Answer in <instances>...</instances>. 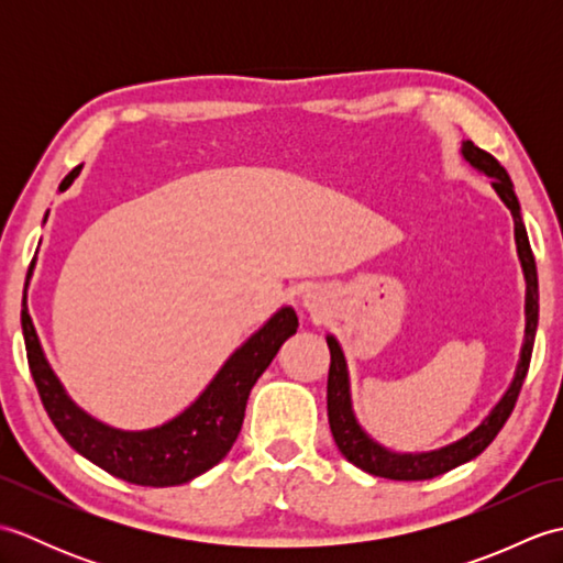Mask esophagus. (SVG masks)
I'll return each mask as SVG.
<instances>
[{"label":"esophagus","mask_w":563,"mask_h":563,"mask_svg":"<svg viewBox=\"0 0 563 563\" xmlns=\"http://www.w3.org/2000/svg\"><path fill=\"white\" fill-rule=\"evenodd\" d=\"M305 307H309V309H312V297H309V295L305 297Z\"/></svg>","instance_id":"1"}]
</instances>
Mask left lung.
Masks as SVG:
<instances>
[{
	"label": "left lung",
	"mask_w": 563,
	"mask_h": 563,
	"mask_svg": "<svg viewBox=\"0 0 563 563\" xmlns=\"http://www.w3.org/2000/svg\"><path fill=\"white\" fill-rule=\"evenodd\" d=\"M460 154L472 169L492 178L496 196L504 200V206L512 214V224H516V249H518V261L525 275V336L520 345V361L516 365V375H512L508 389L500 394V399L494 404V409L488 411L482 421L470 430V433H464L462 438L452 440L448 445L435 448V450L397 452L377 442L361 426V421H357V416L353 411V397H351L349 361H345L339 339L333 336V333H327V343L331 351V367H329V382H327V409H329L331 435L336 440V445L345 460L355 466H361V470L367 474L382 476V479H394V482L433 479V476L445 474L454 470V466L479 457V454L492 445V440L498 435V430L508 421L512 406L518 401L525 375H528V367H530L537 319H540V285H537V266L530 249L528 230H525L522 224V212H520L516 188H512V181L504 166H500L488 152L474 147V142L462 140Z\"/></svg>",
	"instance_id": "1"
}]
</instances>
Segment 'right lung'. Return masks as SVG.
I'll use <instances>...</instances> for the list:
<instances>
[{"instance_id": "add662e5", "label": "right lung", "mask_w": 563, "mask_h": 563, "mask_svg": "<svg viewBox=\"0 0 563 563\" xmlns=\"http://www.w3.org/2000/svg\"><path fill=\"white\" fill-rule=\"evenodd\" d=\"M79 174L81 166L71 169L59 184V194L75 184ZM33 268L35 261L31 263L26 288H23L21 329L23 341H26L31 375L45 411L59 430V435L81 457H87L118 479L140 486L186 484L222 462L227 452L232 450L239 430H242L246 401L256 379L266 373L280 345L300 327L295 309L283 305L227 357L206 389L184 411H178L159 426L125 430L103 423L97 416L84 411L69 397L53 365L47 363L26 302Z\"/></svg>"}]
</instances>
